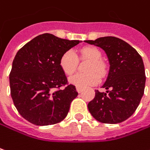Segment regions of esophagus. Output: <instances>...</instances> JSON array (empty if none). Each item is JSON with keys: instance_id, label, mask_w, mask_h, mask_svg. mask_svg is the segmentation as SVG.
I'll use <instances>...</instances> for the list:
<instances>
[{"instance_id": "34e87169", "label": "esophagus", "mask_w": 150, "mask_h": 150, "mask_svg": "<svg viewBox=\"0 0 150 150\" xmlns=\"http://www.w3.org/2000/svg\"><path fill=\"white\" fill-rule=\"evenodd\" d=\"M77 91H78L79 93H82V92H83V89H81V88H79V87H77Z\"/></svg>"}]
</instances>
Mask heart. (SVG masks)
I'll list each match as a JSON object with an SVG mask.
<instances>
[{
  "label": "heart",
  "instance_id": "obj_1",
  "mask_svg": "<svg viewBox=\"0 0 150 150\" xmlns=\"http://www.w3.org/2000/svg\"><path fill=\"white\" fill-rule=\"evenodd\" d=\"M80 59H90L86 70L89 72L76 73L69 78V83L79 88H85L91 85H95L100 81L99 75L93 71H96L101 76L106 74V66L102 62V53L95 47H85L80 50ZM60 69L67 75H71L74 72L78 66V58L72 50L64 52L59 60Z\"/></svg>",
  "mask_w": 150,
  "mask_h": 150
}]
</instances>
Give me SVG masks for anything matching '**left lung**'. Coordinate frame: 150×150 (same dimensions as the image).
I'll use <instances>...</instances> for the list:
<instances>
[{
	"mask_svg": "<svg viewBox=\"0 0 150 150\" xmlns=\"http://www.w3.org/2000/svg\"><path fill=\"white\" fill-rule=\"evenodd\" d=\"M84 42L104 50L110 66L102 84L107 91H96L88 109L99 122H123L133 114L144 93L146 77L143 59L135 48L120 38L104 37Z\"/></svg>",
	"mask_w": 150,
	"mask_h": 150,
	"instance_id": "left-lung-1",
	"label": "left lung"
}]
</instances>
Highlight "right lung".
Segmentation results:
<instances>
[{"mask_svg":"<svg viewBox=\"0 0 150 150\" xmlns=\"http://www.w3.org/2000/svg\"><path fill=\"white\" fill-rule=\"evenodd\" d=\"M81 42L45 33L18 51L9 75L11 96L19 114L29 122L49 125L67 117L79 93L72 84L57 91L67 83L59 60L64 52Z\"/></svg>","mask_w":150,"mask_h":150,"instance_id":"right-lung-1","label":"right lung"}]
</instances>
